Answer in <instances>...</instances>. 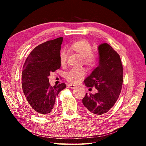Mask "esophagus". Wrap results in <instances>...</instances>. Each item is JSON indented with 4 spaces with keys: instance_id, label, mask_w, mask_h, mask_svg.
Here are the masks:
<instances>
[{
    "instance_id": "obj_1",
    "label": "esophagus",
    "mask_w": 146,
    "mask_h": 146,
    "mask_svg": "<svg viewBox=\"0 0 146 146\" xmlns=\"http://www.w3.org/2000/svg\"><path fill=\"white\" fill-rule=\"evenodd\" d=\"M68 87L71 88V89H74L76 87V86L75 84H70L68 85Z\"/></svg>"
}]
</instances>
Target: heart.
Returning <instances> with one entry per match:
<instances>
[{
	"label": "heart",
	"instance_id": "1",
	"mask_svg": "<svg viewBox=\"0 0 146 146\" xmlns=\"http://www.w3.org/2000/svg\"><path fill=\"white\" fill-rule=\"evenodd\" d=\"M70 49L82 56L83 62L88 67L93 68L97 64L98 55L92 52V46L87 40L82 39L74 42L70 45ZM67 56V51L65 49H62L60 53V61L62 66H64L66 64ZM86 74V71L84 68L73 69L66 74V79L71 83L78 84L80 82Z\"/></svg>",
	"mask_w": 146,
	"mask_h": 146
}]
</instances>
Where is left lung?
Returning a JSON list of instances; mask_svg holds the SVG:
<instances>
[{"mask_svg":"<svg viewBox=\"0 0 146 146\" xmlns=\"http://www.w3.org/2000/svg\"><path fill=\"white\" fill-rule=\"evenodd\" d=\"M98 66L84 82L95 88L97 93L86 94L82 103L91 114L102 115L109 111L119 97L123 83V67L118 54L107 43L98 47Z\"/></svg>","mask_w":146,"mask_h":146,"instance_id":"left-lung-1","label":"left lung"}]
</instances>
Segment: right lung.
Masks as SVG:
<instances>
[{"mask_svg": "<svg viewBox=\"0 0 146 146\" xmlns=\"http://www.w3.org/2000/svg\"><path fill=\"white\" fill-rule=\"evenodd\" d=\"M63 38L48 40L33 49L27 57L22 73V87L27 102L36 113L52 111L55 98L65 89L64 83L50 86L48 76L60 68V52Z\"/></svg>", "mask_w": 146, "mask_h": 146, "instance_id": "right-lung-1", "label": "right lung"}]
</instances>
